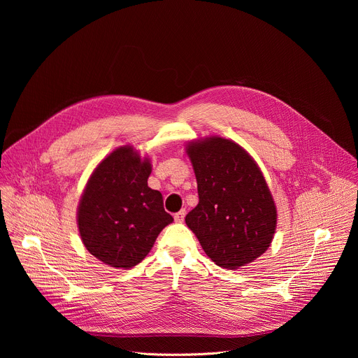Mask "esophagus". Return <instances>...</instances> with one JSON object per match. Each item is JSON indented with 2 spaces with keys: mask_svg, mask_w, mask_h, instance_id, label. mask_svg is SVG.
Instances as JSON below:
<instances>
[{
  "mask_svg": "<svg viewBox=\"0 0 358 358\" xmlns=\"http://www.w3.org/2000/svg\"><path fill=\"white\" fill-rule=\"evenodd\" d=\"M184 218H185V210H181V211H178L177 214H174L176 222H182Z\"/></svg>",
  "mask_w": 358,
  "mask_h": 358,
  "instance_id": "obj_1",
  "label": "esophagus"
}]
</instances>
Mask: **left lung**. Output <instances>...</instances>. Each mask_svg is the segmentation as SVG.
Listing matches in <instances>:
<instances>
[{
  "instance_id": "8db88e82",
  "label": "left lung",
  "mask_w": 358,
  "mask_h": 358,
  "mask_svg": "<svg viewBox=\"0 0 358 358\" xmlns=\"http://www.w3.org/2000/svg\"><path fill=\"white\" fill-rule=\"evenodd\" d=\"M198 206L185 224L218 266L238 269L259 258L276 229V207L253 159L236 143L210 137L187 147Z\"/></svg>"
}]
</instances>
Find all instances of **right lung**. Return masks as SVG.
<instances>
[{
	"label": "right lung",
	"mask_w": 358,
	"mask_h": 358,
	"mask_svg": "<svg viewBox=\"0 0 358 358\" xmlns=\"http://www.w3.org/2000/svg\"><path fill=\"white\" fill-rule=\"evenodd\" d=\"M150 162L133 147H120L92 174L78 210L83 245L113 268L140 264L164 227L173 222L163 195L147 185Z\"/></svg>",
	"instance_id": "obj_1"
}]
</instances>
